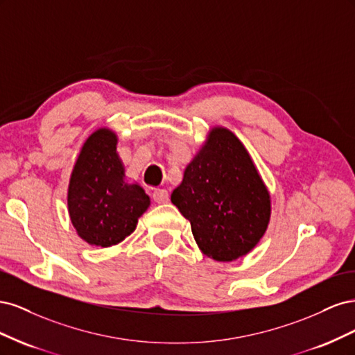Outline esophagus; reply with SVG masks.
<instances>
[{"instance_id": "esophagus-1", "label": "esophagus", "mask_w": 355, "mask_h": 355, "mask_svg": "<svg viewBox=\"0 0 355 355\" xmlns=\"http://www.w3.org/2000/svg\"><path fill=\"white\" fill-rule=\"evenodd\" d=\"M153 198L158 204H164L168 201V192L166 189H155L153 194Z\"/></svg>"}]
</instances>
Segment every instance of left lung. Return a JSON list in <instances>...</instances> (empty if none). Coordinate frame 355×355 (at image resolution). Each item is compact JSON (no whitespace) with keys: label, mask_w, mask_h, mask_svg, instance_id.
<instances>
[{"label":"left lung","mask_w":355,"mask_h":355,"mask_svg":"<svg viewBox=\"0 0 355 355\" xmlns=\"http://www.w3.org/2000/svg\"><path fill=\"white\" fill-rule=\"evenodd\" d=\"M171 202L191 222L200 250L231 262L261 241L271 218V197L250 154L225 127H213L187 166Z\"/></svg>","instance_id":"obj_1"}]
</instances>
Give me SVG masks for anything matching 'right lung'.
I'll list each match as a JSON object with an SVG mask.
<instances>
[{
  "label": "right lung",
  "instance_id": "1",
  "mask_svg": "<svg viewBox=\"0 0 355 355\" xmlns=\"http://www.w3.org/2000/svg\"><path fill=\"white\" fill-rule=\"evenodd\" d=\"M111 128H98L84 142L68 187V211L75 231L92 245L110 247L130 235L151 204L137 184L124 180V164Z\"/></svg>",
  "mask_w": 355,
  "mask_h": 355
}]
</instances>
